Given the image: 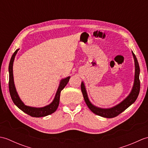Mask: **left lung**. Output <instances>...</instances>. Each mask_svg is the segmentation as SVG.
Instances as JSON below:
<instances>
[{
    "instance_id": "left-lung-1",
    "label": "left lung",
    "mask_w": 148,
    "mask_h": 148,
    "mask_svg": "<svg viewBox=\"0 0 148 148\" xmlns=\"http://www.w3.org/2000/svg\"><path fill=\"white\" fill-rule=\"evenodd\" d=\"M132 54L134 58L135 67H136V71H135V80L133 88L132 90V92L129 94V95H128L123 101H122L120 103H119L117 106H116L110 109H101L94 106L91 103L88 99L84 83L83 82L81 83V89L83 93L84 101H85L87 106L88 107V108L94 113V114L104 118H114L116 116H118L119 114H121L122 112H123L125 109H127L128 107L132 104V103L136 100L140 92V68L139 63H138L136 55H135L133 52Z\"/></svg>"
}]
</instances>
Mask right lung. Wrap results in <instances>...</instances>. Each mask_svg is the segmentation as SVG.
<instances>
[{
  "label": "right lung",
  "mask_w": 148,
  "mask_h": 148,
  "mask_svg": "<svg viewBox=\"0 0 148 148\" xmlns=\"http://www.w3.org/2000/svg\"><path fill=\"white\" fill-rule=\"evenodd\" d=\"M18 50L19 49L16 50L14 53H13V55H12L10 62H9V93H10V95L12 99V100L13 101L14 104L19 109H20L22 111L25 112L26 114L30 115V116H32V117H36V118L44 117V116L52 114V113L55 112L56 110L58 108L59 102H60V97L61 91L64 88L66 85H67V84L68 83L69 81V79H70V76L66 77L65 79H62L61 81L57 92H56L55 99L49 105L44 107V108H32V107L25 106L20 100V97H19L18 93L16 92V90L14 84L13 73H12V65H13L14 57L16 55Z\"/></svg>",
  "instance_id": "1"
}]
</instances>
